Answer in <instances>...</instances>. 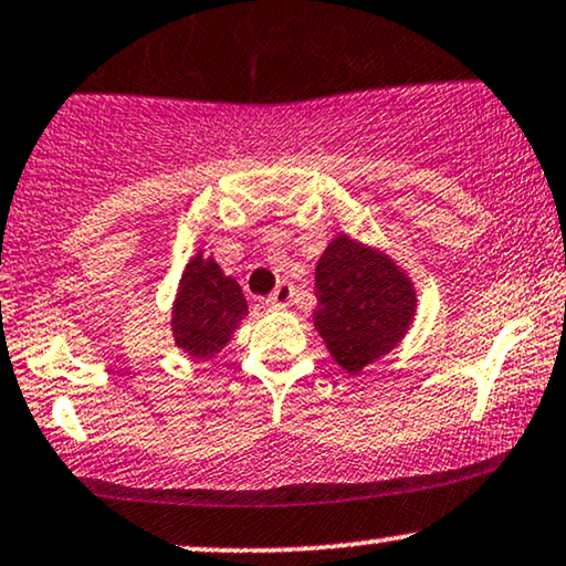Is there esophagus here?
<instances>
[{"instance_id": "obj_1", "label": "esophagus", "mask_w": 566, "mask_h": 566, "mask_svg": "<svg viewBox=\"0 0 566 566\" xmlns=\"http://www.w3.org/2000/svg\"><path fill=\"white\" fill-rule=\"evenodd\" d=\"M292 295H295L292 284L290 282H279L276 290L266 297V305H271V307H287Z\"/></svg>"}]
</instances>
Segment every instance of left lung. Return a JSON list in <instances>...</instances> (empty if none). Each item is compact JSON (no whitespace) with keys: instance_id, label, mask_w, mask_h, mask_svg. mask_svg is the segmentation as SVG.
I'll return each instance as SVG.
<instances>
[{"instance_id":"1","label":"left lung","mask_w":566,"mask_h":566,"mask_svg":"<svg viewBox=\"0 0 566 566\" xmlns=\"http://www.w3.org/2000/svg\"><path fill=\"white\" fill-rule=\"evenodd\" d=\"M313 324L347 374L391 353L415 318V287L389 255L339 234L316 266Z\"/></svg>"}]
</instances>
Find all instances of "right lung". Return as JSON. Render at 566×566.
Masks as SVG:
<instances>
[{"instance_id":"obj_1","label":"right lung","mask_w":566,"mask_h":566,"mask_svg":"<svg viewBox=\"0 0 566 566\" xmlns=\"http://www.w3.org/2000/svg\"><path fill=\"white\" fill-rule=\"evenodd\" d=\"M245 316L248 303L240 284L227 276L217 261L198 253L182 271L171 307L175 345L196 360H209L232 339Z\"/></svg>"}]
</instances>
